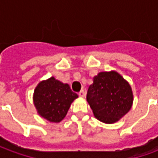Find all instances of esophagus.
Instances as JSON below:
<instances>
[{
  "mask_svg": "<svg viewBox=\"0 0 158 158\" xmlns=\"http://www.w3.org/2000/svg\"><path fill=\"white\" fill-rule=\"evenodd\" d=\"M79 96H81V97H84V96H85V91L84 90V89H81L80 91L79 92Z\"/></svg>",
  "mask_w": 158,
  "mask_h": 158,
  "instance_id": "34e87169",
  "label": "esophagus"
}]
</instances>
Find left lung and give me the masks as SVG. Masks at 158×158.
<instances>
[{
  "label": "left lung",
  "mask_w": 158,
  "mask_h": 158,
  "mask_svg": "<svg viewBox=\"0 0 158 158\" xmlns=\"http://www.w3.org/2000/svg\"><path fill=\"white\" fill-rule=\"evenodd\" d=\"M86 99L96 118L113 123L131 108L133 94L129 83L118 73L102 72L94 78Z\"/></svg>",
  "instance_id": "8db88e82"
}]
</instances>
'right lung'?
I'll return each mask as SVG.
<instances>
[{
  "label": "right lung",
  "instance_id": "right-lung-1",
  "mask_svg": "<svg viewBox=\"0 0 158 158\" xmlns=\"http://www.w3.org/2000/svg\"><path fill=\"white\" fill-rule=\"evenodd\" d=\"M78 95L68 84L54 77L42 81L35 89L34 103L40 115L50 122H60L66 116L73 101Z\"/></svg>",
  "mask_w": 158,
  "mask_h": 158
}]
</instances>
